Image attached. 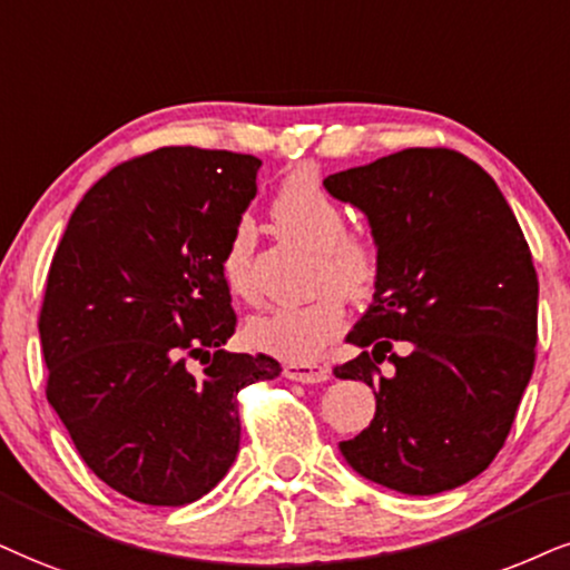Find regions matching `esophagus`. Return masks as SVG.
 <instances>
[{
	"label": "esophagus",
	"instance_id": "obj_1",
	"mask_svg": "<svg viewBox=\"0 0 570 570\" xmlns=\"http://www.w3.org/2000/svg\"><path fill=\"white\" fill-rule=\"evenodd\" d=\"M283 372L287 381H296V383H322L330 377V370L325 364H308V362H287Z\"/></svg>",
	"mask_w": 570,
	"mask_h": 570
}]
</instances>
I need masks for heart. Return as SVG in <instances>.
Masks as SVG:
<instances>
[{
	"instance_id": "heart-1",
	"label": "heart",
	"mask_w": 570,
	"mask_h": 570,
	"mask_svg": "<svg viewBox=\"0 0 570 570\" xmlns=\"http://www.w3.org/2000/svg\"><path fill=\"white\" fill-rule=\"evenodd\" d=\"M272 219L279 229L317 250V285H333L348 298H364L377 277V253L367 240L346 232V210L320 185L298 171L279 185L272 198ZM253 248L256 229L250 219L232 227L222 253L224 283L235 296H253ZM346 306L341 294L325 291L304 304H283L253 317V346L287 362L320 360L327 343L341 333Z\"/></svg>"
}]
</instances>
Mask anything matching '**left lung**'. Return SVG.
<instances>
[{
    "instance_id": "left-lung-1",
    "label": "left lung",
    "mask_w": 570,
    "mask_h": 570,
    "mask_svg": "<svg viewBox=\"0 0 570 570\" xmlns=\"http://www.w3.org/2000/svg\"><path fill=\"white\" fill-rule=\"evenodd\" d=\"M325 189L367 216L377 248L375 296L346 338L362 354L335 367L375 391V417L341 454L402 494L462 487L502 449L537 360L539 279L521 224L497 181L446 147L330 174Z\"/></svg>"
}]
</instances>
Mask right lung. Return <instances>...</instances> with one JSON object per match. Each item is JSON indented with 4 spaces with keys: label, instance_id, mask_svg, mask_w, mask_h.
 <instances>
[{
    "label": "right lung",
    "instance_id": "right-lung-1",
    "mask_svg": "<svg viewBox=\"0 0 570 570\" xmlns=\"http://www.w3.org/2000/svg\"><path fill=\"white\" fill-rule=\"evenodd\" d=\"M258 166L200 147L126 160L83 195L52 256L47 399L91 473L135 502L208 494L240 449L237 391L279 375L272 356L224 348L237 317L222 253Z\"/></svg>",
    "mask_w": 570,
    "mask_h": 570
}]
</instances>
